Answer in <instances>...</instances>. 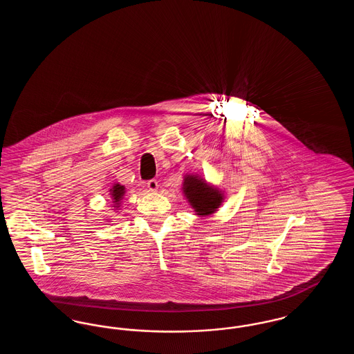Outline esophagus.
Instances as JSON below:
<instances>
[{"mask_svg": "<svg viewBox=\"0 0 354 354\" xmlns=\"http://www.w3.org/2000/svg\"><path fill=\"white\" fill-rule=\"evenodd\" d=\"M147 187H149V189L152 191V192H156L158 189H159V185H158V180H155V179H151V180H149L147 182Z\"/></svg>", "mask_w": 354, "mask_h": 354, "instance_id": "34e87169", "label": "esophagus"}]
</instances>
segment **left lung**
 Instances as JSON below:
<instances>
[{"label":"left lung","mask_w":354,"mask_h":354,"mask_svg":"<svg viewBox=\"0 0 354 354\" xmlns=\"http://www.w3.org/2000/svg\"><path fill=\"white\" fill-rule=\"evenodd\" d=\"M183 195L194 208L195 215L209 216L218 211L224 202V192L215 185H209L198 174H185L183 176Z\"/></svg>","instance_id":"8db88e82"}]
</instances>
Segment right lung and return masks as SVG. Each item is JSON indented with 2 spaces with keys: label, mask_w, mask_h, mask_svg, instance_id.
Returning <instances> with one entry per match:
<instances>
[{
  "label": "right lung",
  "mask_w": 354,
  "mask_h": 354,
  "mask_svg": "<svg viewBox=\"0 0 354 354\" xmlns=\"http://www.w3.org/2000/svg\"><path fill=\"white\" fill-rule=\"evenodd\" d=\"M124 194H126V188L124 185H119V183H114L113 187L110 188V196H111V201H113V207L114 209H119L120 207V203L124 198Z\"/></svg>",
  "instance_id": "right-lung-1"
}]
</instances>
